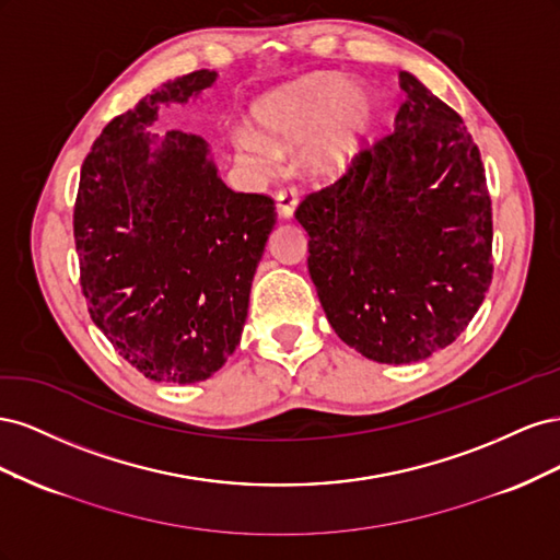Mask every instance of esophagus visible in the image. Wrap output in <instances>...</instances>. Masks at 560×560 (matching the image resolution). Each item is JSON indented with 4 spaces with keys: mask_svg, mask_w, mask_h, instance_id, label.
Returning <instances> with one entry per match:
<instances>
[{
    "mask_svg": "<svg viewBox=\"0 0 560 560\" xmlns=\"http://www.w3.org/2000/svg\"><path fill=\"white\" fill-rule=\"evenodd\" d=\"M278 212H280V217L282 219H292L294 217V212H296V206H299V200H296V191L294 189H282V191H278Z\"/></svg>",
    "mask_w": 560,
    "mask_h": 560,
    "instance_id": "34e87169",
    "label": "esophagus"
}]
</instances>
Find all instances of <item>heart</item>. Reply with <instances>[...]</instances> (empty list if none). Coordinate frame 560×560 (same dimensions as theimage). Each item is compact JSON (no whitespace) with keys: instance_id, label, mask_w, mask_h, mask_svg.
<instances>
[{"instance_id":"obj_1","label":"heart","mask_w":560,"mask_h":560,"mask_svg":"<svg viewBox=\"0 0 560 560\" xmlns=\"http://www.w3.org/2000/svg\"><path fill=\"white\" fill-rule=\"evenodd\" d=\"M376 118V100L346 77L315 74L259 97L249 109L250 135L235 140L238 161L264 167L270 151L294 149L303 171L313 177H336L360 154Z\"/></svg>"}]
</instances>
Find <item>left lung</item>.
<instances>
[{
  "mask_svg": "<svg viewBox=\"0 0 560 560\" xmlns=\"http://www.w3.org/2000/svg\"><path fill=\"white\" fill-rule=\"evenodd\" d=\"M395 130L296 210L331 329L381 364L451 346L493 278V212L463 118L411 72Z\"/></svg>",
  "mask_w": 560,
  "mask_h": 560,
  "instance_id": "8db88e82",
  "label": "left lung"
}]
</instances>
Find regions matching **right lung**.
I'll return each mask as SVG.
<instances>
[{"instance_id":"obj_1","label":"right lung","mask_w":560,"mask_h":560,"mask_svg":"<svg viewBox=\"0 0 560 560\" xmlns=\"http://www.w3.org/2000/svg\"><path fill=\"white\" fill-rule=\"evenodd\" d=\"M217 77L163 83L114 118L81 167L74 243L89 313L156 383H198L224 366L276 229V202L229 189L206 140L147 132L161 107L200 97Z\"/></svg>"}]
</instances>
